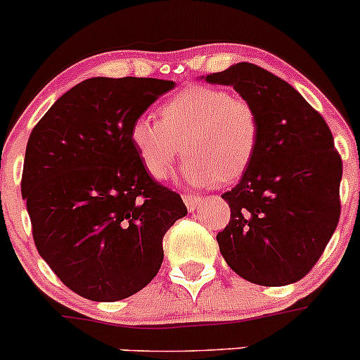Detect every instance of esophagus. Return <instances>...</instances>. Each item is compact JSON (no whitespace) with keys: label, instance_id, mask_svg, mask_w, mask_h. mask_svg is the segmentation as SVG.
I'll return each instance as SVG.
<instances>
[{"label":"esophagus","instance_id":"34e87169","mask_svg":"<svg viewBox=\"0 0 360 360\" xmlns=\"http://www.w3.org/2000/svg\"><path fill=\"white\" fill-rule=\"evenodd\" d=\"M183 200H184V204H186L188 211H195V209L200 205L202 198L197 197V195H183Z\"/></svg>","mask_w":360,"mask_h":360}]
</instances>
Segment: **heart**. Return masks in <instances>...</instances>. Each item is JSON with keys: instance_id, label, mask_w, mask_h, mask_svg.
Segmentation results:
<instances>
[{"instance_id": "heart-1", "label": "heart", "mask_w": 360, "mask_h": 360, "mask_svg": "<svg viewBox=\"0 0 360 360\" xmlns=\"http://www.w3.org/2000/svg\"><path fill=\"white\" fill-rule=\"evenodd\" d=\"M160 120L135 117L130 142L148 174L165 179L174 162L195 188L232 184L253 162L260 123L250 102L211 86H188L160 105Z\"/></svg>"}]
</instances>
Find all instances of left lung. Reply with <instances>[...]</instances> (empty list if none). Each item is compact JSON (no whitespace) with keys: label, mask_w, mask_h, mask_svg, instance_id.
<instances>
[{"label":"left lung","mask_w":360,"mask_h":360,"mask_svg":"<svg viewBox=\"0 0 360 360\" xmlns=\"http://www.w3.org/2000/svg\"><path fill=\"white\" fill-rule=\"evenodd\" d=\"M200 79L232 86L260 123L253 162L221 195L230 221L216 236L219 251L251 283H295L311 271L340 221L343 163L333 134L297 89L253 63Z\"/></svg>","instance_id":"left-lung-1"}]
</instances>
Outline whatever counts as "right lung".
I'll list each match as a JSON object with an SVG mask.
<instances>
[{
	"mask_svg": "<svg viewBox=\"0 0 360 360\" xmlns=\"http://www.w3.org/2000/svg\"><path fill=\"white\" fill-rule=\"evenodd\" d=\"M172 80L91 77L59 96L30 135L22 198L40 257L75 294L114 302L158 274L163 236L186 205L130 142L135 117Z\"/></svg>",
	"mask_w": 360,
	"mask_h": 360,
	"instance_id": "obj_1",
	"label": "right lung"
}]
</instances>
